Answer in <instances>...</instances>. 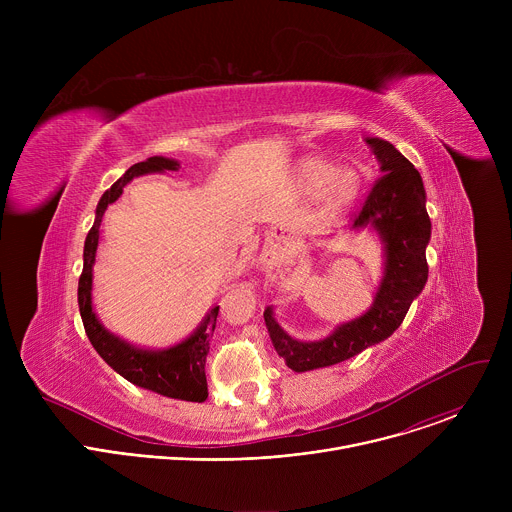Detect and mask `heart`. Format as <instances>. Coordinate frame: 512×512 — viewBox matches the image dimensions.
<instances>
[{"label": "heart", "instance_id": "1", "mask_svg": "<svg viewBox=\"0 0 512 512\" xmlns=\"http://www.w3.org/2000/svg\"><path fill=\"white\" fill-rule=\"evenodd\" d=\"M298 186L304 194L320 198V212L326 216L340 214L358 196L362 178L356 170L336 168L334 162L322 156H308L298 166Z\"/></svg>", "mask_w": 512, "mask_h": 512}]
</instances>
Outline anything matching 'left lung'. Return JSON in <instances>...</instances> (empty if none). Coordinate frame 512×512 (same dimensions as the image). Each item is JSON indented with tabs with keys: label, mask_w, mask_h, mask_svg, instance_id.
<instances>
[{
	"label": "left lung",
	"mask_w": 512,
	"mask_h": 512,
	"mask_svg": "<svg viewBox=\"0 0 512 512\" xmlns=\"http://www.w3.org/2000/svg\"><path fill=\"white\" fill-rule=\"evenodd\" d=\"M367 141L385 174L375 180L360 210L352 216V227L373 225L381 233L387 249L385 277L367 314L342 324L332 336L318 342L294 340L279 328L271 308L263 312L275 350L296 373L330 367L389 338L401 326L411 302L427 281L425 247L429 243L431 223L425 210L421 176L395 150L393 143L377 137Z\"/></svg>",
	"instance_id": "obj_1"
}]
</instances>
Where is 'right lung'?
Wrapping results in <instances>:
<instances>
[{
    "mask_svg": "<svg viewBox=\"0 0 512 512\" xmlns=\"http://www.w3.org/2000/svg\"><path fill=\"white\" fill-rule=\"evenodd\" d=\"M180 168L178 162L168 158H148L145 162H139L131 166L99 200L95 225L87 235L85 241V265L83 273L79 277V310L83 318L85 332L93 344V348L99 352V356L109 364L113 371H117L121 377H125L129 383L150 389L154 393L172 397V399H184V401H198L202 403L208 397V385L204 375L206 354L210 350V338L216 326L218 318V306L210 310L204 324L182 344L152 352L133 348L127 342L115 338L109 334L101 322L97 320L93 306H91V283H93V263L95 253L99 245V229L103 223V214L111 202H115L125 184H129L135 176L148 174V172H164L172 170L176 172Z\"/></svg>",
    "mask_w": 512,
    "mask_h": 512,
    "instance_id": "1",
    "label": "right lung"
}]
</instances>
